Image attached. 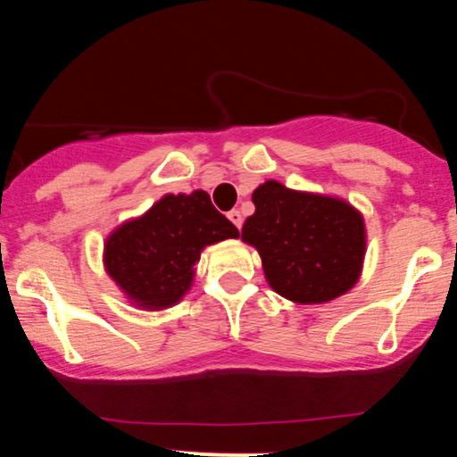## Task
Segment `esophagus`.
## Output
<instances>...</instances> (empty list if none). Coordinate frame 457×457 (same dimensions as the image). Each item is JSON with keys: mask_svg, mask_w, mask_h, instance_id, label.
Masks as SVG:
<instances>
[{"mask_svg": "<svg viewBox=\"0 0 457 457\" xmlns=\"http://www.w3.org/2000/svg\"><path fill=\"white\" fill-rule=\"evenodd\" d=\"M228 219H229V221H232L234 225H236V228H243V214H240L238 211H232V212H228Z\"/></svg>", "mask_w": 457, "mask_h": 457, "instance_id": "34e87169", "label": "esophagus"}]
</instances>
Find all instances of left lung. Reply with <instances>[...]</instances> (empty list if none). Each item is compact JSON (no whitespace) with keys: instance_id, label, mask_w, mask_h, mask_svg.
Segmentation results:
<instances>
[{"instance_id":"obj_1","label":"left lung","mask_w":457,"mask_h":457,"mask_svg":"<svg viewBox=\"0 0 457 457\" xmlns=\"http://www.w3.org/2000/svg\"><path fill=\"white\" fill-rule=\"evenodd\" d=\"M255 212L243 225V243L262 258L277 295L301 305H322L353 290L361 279L367 229L350 202L296 191L266 180L251 195Z\"/></svg>"}]
</instances>
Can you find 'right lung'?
<instances>
[{
    "instance_id": "add662e5",
    "label": "right lung",
    "mask_w": 457,
    "mask_h": 457,
    "mask_svg": "<svg viewBox=\"0 0 457 457\" xmlns=\"http://www.w3.org/2000/svg\"><path fill=\"white\" fill-rule=\"evenodd\" d=\"M228 238H238V229L206 191L167 193L107 236L103 266L130 305L161 312L191 290L202 251Z\"/></svg>"
}]
</instances>
